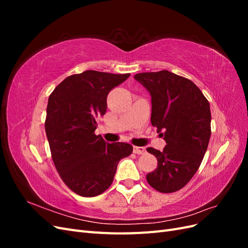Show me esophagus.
Masks as SVG:
<instances>
[{
	"mask_svg": "<svg viewBox=\"0 0 248 248\" xmlns=\"http://www.w3.org/2000/svg\"><path fill=\"white\" fill-rule=\"evenodd\" d=\"M133 152L138 155H141L146 152V150L144 147H133Z\"/></svg>",
	"mask_w": 248,
	"mask_h": 248,
	"instance_id": "34e87169",
	"label": "esophagus"
}]
</instances>
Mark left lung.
I'll return each instance as SVG.
<instances>
[{"instance_id": "1", "label": "left lung", "mask_w": 248, "mask_h": 248, "mask_svg": "<svg viewBox=\"0 0 248 248\" xmlns=\"http://www.w3.org/2000/svg\"><path fill=\"white\" fill-rule=\"evenodd\" d=\"M151 95V123L166 140L163 151L148 148L158 166L147 181L163 193L181 189L196 174L211 136L209 102L190 79L161 70L134 76Z\"/></svg>"}]
</instances>
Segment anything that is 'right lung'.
<instances>
[{
  "label": "right lung",
  "instance_id": "add662e5",
  "mask_svg": "<svg viewBox=\"0 0 248 248\" xmlns=\"http://www.w3.org/2000/svg\"><path fill=\"white\" fill-rule=\"evenodd\" d=\"M130 74L87 70L66 78L48 98L46 132L64 183L81 197H96L114 180L119 161L132 153L126 142L108 144L94 133L110 90Z\"/></svg>",
  "mask_w": 248,
  "mask_h": 248
}]
</instances>
